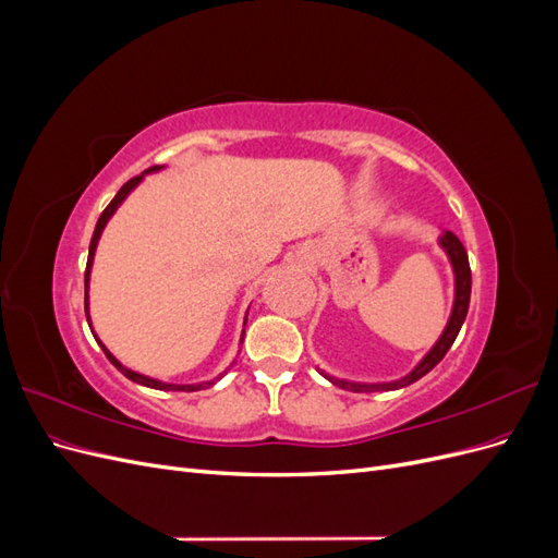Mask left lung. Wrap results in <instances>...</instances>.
<instances>
[{
  "mask_svg": "<svg viewBox=\"0 0 558 558\" xmlns=\"http://www.w3.org/2000/svg\"><path fill=\"white\" fill-rule=\"evenodd\" d=\"M440 246L445 248L447 258L451 263L453 269V307H451V316L447 320V328L442 330L440 340L433 344V349L426 353L424 359L418 361V365L412 369L410 375H404L402 379L396 381H386V384H359V381H347V379H337L330 377L326 373L324 375L328 381L337 384L340 388H347V391H356V393H369V391H396V388H404L414 384L416 379H421L424 375H428L430 369L445 359V353L451 349L456 335H459L463 320L468 316V307H470V289H472V275H470V263H468V253L465 246L461 244V240L456 238L453 232L445 230L440 234Z\"/></svg>",
  "mask_w": 558,
  "mask_h": 558,
  "instance_id": "1",
  "label": "left lung"
}]
</instances>
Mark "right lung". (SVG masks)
<instances>
[{
    "mask_svg": "<svg viewBox=\"0 0 558 558\" xmlns=\"http://www.w3.org/2000/svg\"><path fill=\"white\" fill-rule=\"evenodd\" d=\"M158 170H162L160 165H156V167H148V170L144 172V174H148V172H158ZM144 174H140V177H134V179H130L128 183H123V189L116 193V197L109 202V207L102 211V216L97 218V226H95V232H93V240H90V251H88V265H86V318H88V326H93L90 324V314H88V281H90V269H93V258H95V248H97V242H99V234H102V230H105V226L109 223V218L116 214V209L121 207V202L137 189L140 185V181L144 179ZM93 330V328H90ZM93 335H95V330H93ZM95 340H97V344L102 347V351H105V356L111 361V365H116L118 369H121V373L128 377V379H132V381H137V384H142V386H148V388H158V391H199V388H207V386H211L214 381H199V384H167V381H160V379H150V377H146V375H140V373H134V369H128L121 361H118L113 353L99 342V337L95 335ZM242 342H244V335H242Z\"/></svg>",
    "mask_w": 558,
    "mask_h": 558,
    "instance_id": "right-lung-1",
    "label": "right lung"
}]
</instances>
